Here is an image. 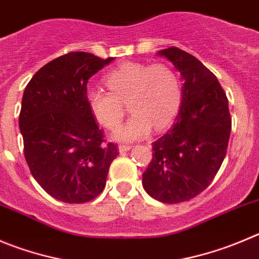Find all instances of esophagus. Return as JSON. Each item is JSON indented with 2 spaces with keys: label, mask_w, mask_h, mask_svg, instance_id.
I'll return each mask as SVG.
<instances>
[{
  "label": "esophagus",
  "mask_w": 259,
  "mask_h": 259,
  "mask_svg": "<svg viewBox=\"0 0 259 259\" xmlns=\"http://www.w3.org/2000/svg\"><path fill=\"white\" fill-rule=\"evenodd\" d=\"M130 149H132V147L130 146H118V152H120V153H125V152H127V151H130Z\"/></svg>",
  "instance_id": "1"
}]
</instances>
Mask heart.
Instances as JSON below:
<instances>
[{
  "instance_id": "b5f03b06",
  "label": "heart",
  "mask_w": 259,
  "mask_h": 259,
  "mask_svg": "<svg viewBox=\"0 0 259 259\" xmlns=\"http://www.w3.org/2000/svg\"><path fill=\"white\" fill-rule=\"evenodd\" d=\"M110 92L88 88L85 102L97 122L115 129L124 117V105L133 112L111 138L117 142H135L148 137L152 126L163 129L172 122L181 103V87L178 75L162 64L124 62L106 74Z\"/></svg>"
}]
</instances>
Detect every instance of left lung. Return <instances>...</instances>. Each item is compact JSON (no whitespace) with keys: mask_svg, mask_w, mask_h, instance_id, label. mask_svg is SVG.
<instances>
[{"mask_svg":"<svg viewBox=\"0 0 259 259\" xmlns=\"http://www.w3.org/2000/svg\"><path fill=\"white\" fill-rule=\"evenodd\" d=\"M180 72V110L172 127L153 142V158L143 187L163 203L189 200L206 189L220 170L231 133L229 101L217 78L190 53L158 51Z\"/></svg>","mask_w":259,"mask_h":259,"instance_id":"obj_1","label":"left lung"}]
</instances>
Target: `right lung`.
Masks as SVG:
<instances>
[{
	"mask_svg": "<svg viewBox=\"0 0 259 259\" xmlns=\"http://www.w3.org/2000/svg\"><path fill=\"white\" fill-rule=\"evenodd\" d=\"M113 60L70 52L38 70L24 91L19 116L24 156L33 178L55 199L89 202L106 187L118 152L103 143L85 92L89 78Z\"/></svg>",
	"mask_w": 259,
	"mask_h": 259,
	"instance_id": "obj_1",
	"label": "right lung"
}]
</instances>
